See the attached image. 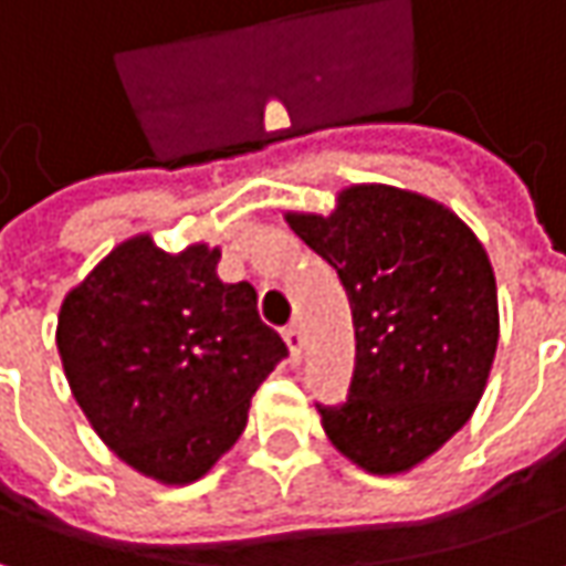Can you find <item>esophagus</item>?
<instances>
[{
	"label": "esophagus",
	"mask_w": 566,
	"mask_h": 566,
	"mask_svg": "<svg viewBox=\"0 0 566 566\" xmlns=\"http://www.w3.org/2000/svg\"><path fill=\"white\" fill-rule=\"evenodd\" d=\"M284 335V344H287V350H291V357L294 360H301V350H303V328L297 322H291L287 328L282 332Z\"/></svg>",
	"instance_id": "obj_1"
}]
</instances>
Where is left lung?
<instances>
[{
    "mask_svg": "<svg viewBox=\"0 0 566 566\" xmlns=\"http://www.w3.org/2000/svg\"><path fill=\"white\" fill-rule=\"evenodd\" d=\"M287 224L342 279L357 363L342 407H319L328 441L373 476L407 473L473 417L497 347L489 253L448 206L354 185L332 216Z\"/></svg>",
    "mask_w": 566,
    "mask_h": 566,
    "instance_id": "left-lung-1",
    "label": "left lung"
}]
</instances>
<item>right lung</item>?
I'll list each match as a JSON object with an SVG mask.
<instances>
[{"label":"right lung","mask_w":566,"mask_h":566,"mask_svg":"<svg viewBox=\"0 0 566 566\" xmlns=\"http://www.w3.org/2000/svg\"><path fill=\"white\" fill-rule=\"evenodd\" d=\"M222 250L118 244L59 310L71 395L108 448L163 485L206 476L241 439L250 398L287 357L250 282L216 275Z\"/></svg>","instance_id":"obj_1"}]
</instances>
